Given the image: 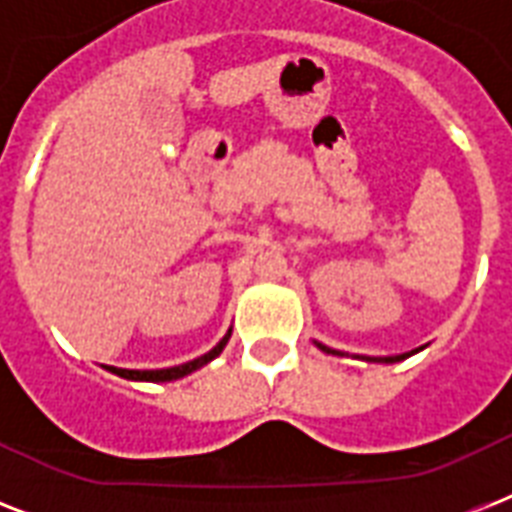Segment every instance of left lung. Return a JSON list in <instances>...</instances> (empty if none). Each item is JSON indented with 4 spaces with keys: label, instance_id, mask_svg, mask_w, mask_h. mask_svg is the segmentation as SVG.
Returning a JSON list of instances; mask_svg holds the SVG:
<instances>
[{
    "label": "left lung",
    "instance_id": "obj_1",
    "mask_svg": "<svg viewBox=\"0 0 512 512\" xmlns=\"http://www.w3.org/2000/svg\"><path fill=\"white\" fill-rule=\"evenodd\" d=\"M316 345H319V350H324V353L340 356V350L329 348V345H321V342H316ZM417 350H420V348H417ZM417 350H409V353H398V356H372V358H366V361H377V364H396V361H404V358L414 356Z\"/></svg>",
    "mask_w": 512,
    "mask_h": 512
}]
</instances>
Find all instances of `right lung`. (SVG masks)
Returning <instances> with one entry per match:
<instances>
[{"label":"right lung","instance_id":"1","mask_svg":"<svg viewBox=\"0 0 512 512\" xmlns=\"http://www.w3.org/2000/svg\"><path fill=\"white\" fill-rule=\"evenodd\" d=\"M228 340H231V329L225 332L223 340L217 342L215 348L209 350V353H204V356H199V358H193V361H185V364L170 366V369H116V366H108V372L119 374V377H124V380H135V382H172V380H180V377L196 372V369H201L204 364H209L212 358L220 356L225 345H228Z\"/></svg>","mask_w":512,"mask_h":512}]
</instances>
